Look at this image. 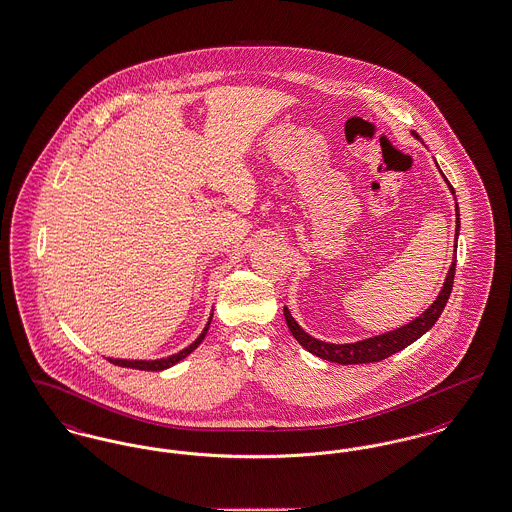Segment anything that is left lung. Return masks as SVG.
Returning <instances> with one entry per match:
<instances>
[{"instance_id": "obj_1", "label": "left lung", "mask_w": 512, "mask_h": 512, "mask_svg": "<svg viewBox=\"0 0 512 512\" xmlns=\"http://www.w3.org/2000/svg\"><path fill=\"white\" fill-rule=\"evenodd\" d=\"M414 138H418V134L413 132ZM438 165V163H436ZM439 169V167H438ZM441 172V169H439ZM441 176L445 178V174L441 172ZM451 194L455 195L453 186L449 184V180L445 178ZM455 217H457V226H455V247H457V238H459V230H461V215H459V205H457V199H455ZM457 251V249H455ZM455 267H457V259L453 257V263L449 267L447 272V278L443 282V288L439 292L436 301L420 315V317L414 318L409 324L401 326V328H395L391 332L386 334H380V336H374V338H366V340L355 341V343H328V341L317 340L313 338L311 334H307L292 317V313L288 311V307H284V318H286V324L292 332L293 338L299 341V345H303L309 353L317 355L324 361H330V363H338V365H363V363H378V361H384L391 357L393 353L405 349L407 345H411L413 341L418 340L420 336H424L436 322H438L439 315L443 313L445 305H447V299L451 295L453 290V278H455Z\"/></svg>"}]
</instances>
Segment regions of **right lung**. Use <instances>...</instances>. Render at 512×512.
Instances as JSON below:
<instances>
[{"label": "right lung", "mask_w": 512, "mask_h": 512, "mask_svg": "<svg viewBox=\"0 0 512 512\" xmlns=\"http://www.w3.org/2000/svg\"><path fill=\"white\" fill-rule=\"evenodd\" d=\"M211 320H213V313H211V317L207 320V324H205V328H203V332L195 338L194 343H190L186 349H182V351H178V353H174V355H169V357H165V359H155V361H130V359H107L109 363H113V365L124 366V368H136V370H151V372H157V370H165V368H171V366L176 365V363H180L182 359H186L192 351H194L195 347L201 343V341L205 340V336H207V330H209V324H211Z\"/></svg>", "instance_id": "1"}]
</instances>
